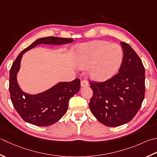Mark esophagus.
Here are the masks:
<instances>
[{
	"mask_svg": "<svg viewBox=\"0 0 157 157\" xmlns=\"http://www.w3.org/2000/svg\"><path fill=\"white\" fill-rule=\"evenodd\" d=\"M88 86V83L86 80H85V79L81 82V86L82 87H86V86Z\"/></svg>",
	"mask_w": 157,
	"mask_h": 157,
	"instance_id": "34e87169",
	"label": "esophagus"
}]
</instances>
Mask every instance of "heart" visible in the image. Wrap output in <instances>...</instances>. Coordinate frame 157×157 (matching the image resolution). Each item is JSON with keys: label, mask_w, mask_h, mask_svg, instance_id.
Wrapping results in <instances>:
<instances>
[{"label": "heart", "mask_w": 157, "mask_h": 157, "mask_svg": "<svg viewBox=\"0 0 157 157\" xmlns=\"http://www.w3.org/2000/svg\"><path fill=\"white\" fill-rule=\"evenodd\" d=\"M123 60V52L118 44L107 41H93L79 45L75 54V64L81 69L88 67L90 78L105 81L114 75Z\"/></svg>", "instance_id": "b5f03b06"}]
</instances>
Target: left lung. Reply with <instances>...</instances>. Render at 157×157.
I'll return each mask as SVG.
<instances>
[{
	"mask_svg": "<svg viewBox=\"0 0 157 157\" xmlns=\"http://www.w3.org/2000/svg\"><path fill=\"white\" fill-rule=\"evenodd\" d=\"M123 60L118 73L104 82H90L93 90L89 107L101 123L118 127L131 121L145 94V69L129 45L121 42Z\"/></svg>",
	"mask_w": 157,
	"mask_h": 157,
	"instance_id": "8db88e82",
	"label": "left lung"
}]
</instances>
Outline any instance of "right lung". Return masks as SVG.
<instances>
[{
	"instance_id": "right-lung-1",
	"label": "right lung",
	"mask_w": 157,
	"mask_h": 157,
	"mask_svg": "<svg viewBox=\"0 0 157 157\" xmlns=\"http://www.w3.org/2000/svg\"><path fill=\"white\" fill-rule=\"evenodd\" d=\"M73 41L72 39L55 36L40 38L21 51L15 60L9 72V89L14 108L24 121L39 127L56 123L67 112L69 99L78 93L80 81L75 79L69 82H59L41 93L28 94L21 90L17 80L23 54L38 45H60Z\"/></svg>"
}]
</instances>
